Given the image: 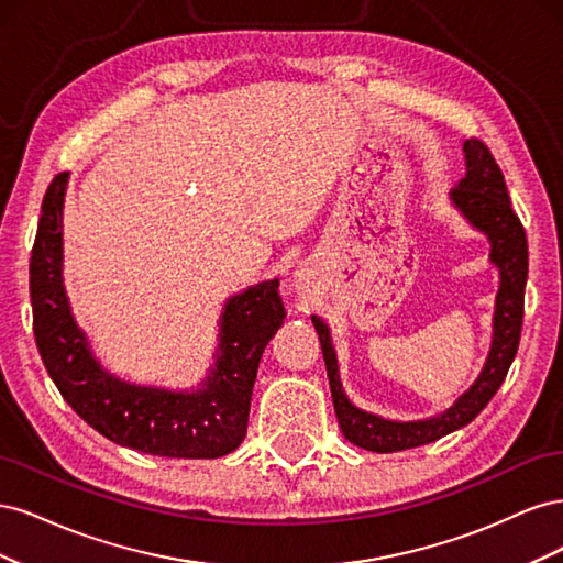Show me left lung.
Segmentation results:
<instances>
[{"mask_svg":"<svg viewBox=\"0 0 563 563\" xmlns=\"http://www.w3.org/2000/svg\"><path fill=\"white\" fill-rule=\"evenodd\" d=\"M465 176L455 187H451L449 199L453 209L460 211L467 223L486 234L490 244L488 261L498 267L500 284L496 294V310H493V335L490 350L484 368L476 380L460 395L444 413L422 418V420H389L364 408L354 406L340 383L338 356L331 343V331L327 321L312 314V323L319 333V343L327 362L331 397L340 430L354 446L395 453L432 444V441L446 437L460 428H465L484 406L500 389L521 338L523 321V291L528 277V246L521 220L512 211V201L507 195V185L500 166L493 159L490 150L482 141H465Z\"/></svg>","mask_w":563,"mask_h":563,"instance_id":"1","label":"left lung"}]
</instances>
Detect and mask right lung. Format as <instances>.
Masks as SVG:
<instances>
[{"instance_id": "obj_1", "label": "right lung", "mask_w": 563, "mask_h": 563, "mask_svg": "<svg viewBox=\"0 0 563 563\" xmlns=\"http://www.w3.org/2000/svg\"><path fill=\"white\" fill-rule=\"evenodd\" d=\"M70 174L51 180L30 258L32 327L51 380L79 418L119 446L162 457H220L242 444L267 343L284 323L279 282L225 300L207 378L192 389L122 380L96 360L63 284V207Z\"/></svg>"}]
</instances>
